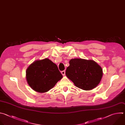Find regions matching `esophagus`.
I'll return each instance as SVG.
<instances>
[{
	"instance_id": "esophagus-1",
	"label": "esophagus",
	"mask_w": 125,
	"mask_h": 125,
	"mask_svg": "<svg viewBox=\"0 0 125 125\" xmlns=\"http://www.w3.org/2000/svg\"><path fill=\"white\" fill-rule=\"evenodd\" d=\"M61 73H62V75H64L65 74V70H63V71H62V72H61Z\"/></svg>"
}]
</instances>
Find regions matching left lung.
<instances>
[{
  "label": "left lung",
  "instance_id": "left-lung-1",
  "mask_svg": "<svg viewBox=\"0 0 125 125\" xmlns=\"http://www.w3.org/2000/svg\"><path fill=\"white\" fill-rule=\"evenodd\" d=\"M66 68V76L77 87L91 90L96 87L103 76V69L93 60L82 59H71Z\"/></svg>",
  "mask_w": 125,
  "mask_h": 125
}]
</instances>
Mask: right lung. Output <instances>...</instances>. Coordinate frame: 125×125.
<instances>
[{
    "instance_id": "right-lung-1",
    "label": "right lung",
    "mask_w": 125,
    "mask_h": 125,
    "mask_svg": "<svg viewBox=\"0 0 125 125\" xmlns=\"http://www.w3.org/2000/svg\"><path fill=\"white\" fill-rule=\"evenodd\" d=\"M62 77L57 65L48 59L34 62L26 71L29 85L39 93H45L51 89Z\"/></svg>"
}]
</instances>
